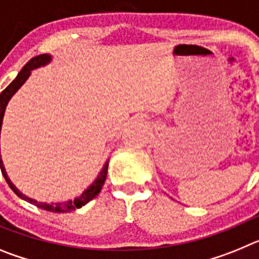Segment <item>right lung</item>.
<instances>
[{"label":"right lung","instance_id":"add662e5","mask_svg":"<svg viewBox=\"0 0 259 259\" xmlns=\"http://www.w3.org/2000/svg\"><path fill=\"white\" fill-rule=\"evenodd\" d=\"M53 57L50 54H41V56L35 57V58L29 59L27 62L24 67L19 71V74L17 75V77L9 84L6 88L4 89L0 95V137H1V128H2V122H4V115H5V110H6V106H8L9 101L11 100L15 93L18 92V89L23 85V84L26 83L28 77L31 76V72L36 68H40V67H44V66L49 65L50 62H52ZM107 167H109V159L104 163L102 166L101 171L100 174L97 175V178L95 179V182L92 184L89 185L88 188L83 192V193L80 194L79 197L75 198L74 201H66V202L61 203V202H57V203H47V202H38V201L33 200V198L28 197L26 194H23L19 189L15 187V185L11 183V180L9 179L8 172L5 170V166H4V162H2V158H1V148H0V168H1V172L4 175L5 180L6 183L9 184L13 192L17 194L18 197H20L22 200L27 201V202L32 203V205H35V206L40 207V209H44L47 211H53V212H68V211H72L75 209H80L81 206L87 205L89 201H92L93 198L97 196L100 192H101L102 185H104L105 180H106V175H107Z\"/></svg>","mask_w":259,"mask_h":259}]
</instances>
